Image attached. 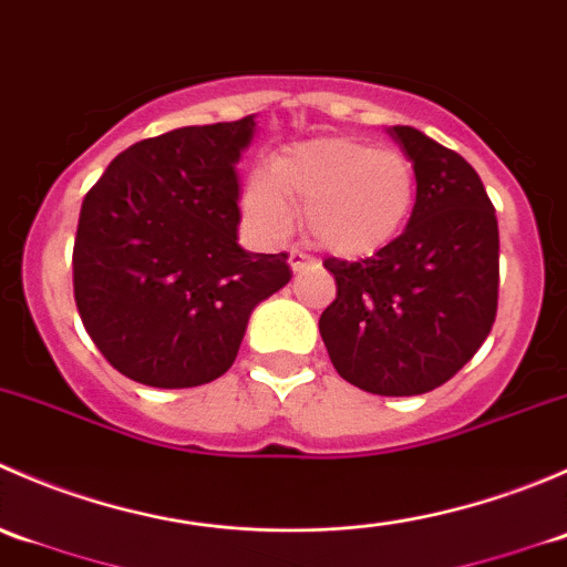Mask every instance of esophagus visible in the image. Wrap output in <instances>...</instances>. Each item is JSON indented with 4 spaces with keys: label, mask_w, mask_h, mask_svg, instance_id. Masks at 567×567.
<instances>
[{
    "label": "esophagus",
    "mask_w": 567,
    "mask_h": 567,
    "mask_svg": "<svg viewBox=\"0 0 567 567\" xmlns=\"http://www.w3.org/2000/svg\"><path fill=\"white\" fill-rule=\"evenodd\" d=\"M288 262H290V268H293V271H305L307 266H312V257L305 255V251H299V249H290Z\"/></svg>",
    "instance_id": "obj_1"
}]
</instances>
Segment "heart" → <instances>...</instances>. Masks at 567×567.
Wrapping results in <instances>:
<instances>
[{
	"label": "heart",
	"instance_id": "obj_1",
	"mask_svg": "<svg viewBox=\"0 0 567 567\" xmlns=\"http://www.w3.org/2000/svg\"><path fill=\"white\" fill-rule=\"evenodd\" d=\"M296 205L320 249L370 257L403 233L416 205V169L405 153L359 136H316L285 147L244 192V210L268 241L293 233Z\"/></svg>",
	"mask_w": 567,
	"mask_h": 567
}]
</instances>
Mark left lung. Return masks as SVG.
<instances>
[{"instance_id":"1","label":"left lung","mask_w":567,"mask_h":567,"mask_svg":"<svg viewBox=\"0 0 567 567\" xmlns=\"http://www.w3.org/2000/svg\"><path fill=\"white\" fill-rule=\"evenodd\" d=\"M386 134L414 162V214L373 257L323 262L337 299L318 326L348 384L409 398L453 379L488 337L499 296V225L466 158L411 125Z\"/></svg>"}]
</instances>
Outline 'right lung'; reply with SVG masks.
<instances>
[{"instance_id": "add662e5", "label": "right lung", "mask_w": 567, "mask_h": 567, "mask_svg": "<svg viewBox=\"0 0 567 567\" xmlns=\"http://www.w3.org/2000/svg\"><path fill=\"white\" fill-rule=\"evenodd\" d=\"M255 114L186 125L120 153L87 192L73 244V296L106 362L158 390L230 370L249 316L290 282L288 255L238 244L236 164Z\"/></svg>"}]
</instances>
